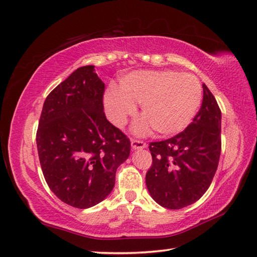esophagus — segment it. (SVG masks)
I'll return each instance as SVG.
<instances>
[{
	"label": "esophagus",
	"mask_w": 257,
	"mask_h": 257,
	"mask_svg": "<svg viewBox=\"0 0 257 257\" xmlns=\"http://www.w3.org/2000/svg\"><path fill=\"white\" fill-rule=\"evenodd\" d=\"M131 145H132L133 150H141V148H145L146 143L141 140H132L131 142Z\"/></svg>",
	"instance_id": "esophagus-1"
}]
</instances>
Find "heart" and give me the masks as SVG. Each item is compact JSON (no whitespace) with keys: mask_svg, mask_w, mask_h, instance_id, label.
Returning <instances> with one entry per match:
<instances>
[{"mask_svg":"<svg viewBox=\"0 0 257 257\" xmlns=\"http://www.w3.org/2000/svg\"><path fill=\"white\" fill-rule=\"evenodd\" d=\"M202 87L192 73L174 70H140L130 73L119 83V90L106 91L107 115L122 125L135 113L134 103L142 104L145 118L135 125V132L145 134L152 127L161 135H175L187 128L200 109Z\"/></svg>","mask_w":257,"mask_h":257,"instance_id":"1","label":"heart"}]
</instances>
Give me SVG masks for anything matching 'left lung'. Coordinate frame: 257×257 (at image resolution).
Listing matches in <instances>:
<instances>
[{
    "instance_id": "obj_1",
    "label": "left lung",
    "mask_w": 257,
    "mask_h": 257,
    "mask_svg": "<svg viewBox=\"0 0 257 257\" xmlns=\"http://www.w3.org/2000/svg\"><path fill=\"white\" fill-rule=\"evenodd\" d=\"M200 110L191 124L173 138L152 142L153 163L146 186L162 207L177 210L190 206L208 190L221 154V110L202 84Z\"/></svg>"
}]
</instances>
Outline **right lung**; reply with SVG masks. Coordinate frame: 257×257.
Wrapping results in <instances>:
<instances>
[{
    "label": "right lung",
    "mask_w": 257,
    "mask_h": 257,
    "mask_svg": "<svg viewBox=\"0 0 257 257\" xmlns=\"http://www.w3.org/2000/svg\"><path fill=\"white\" fill-rule=\"evenodd\" d=\"M104 89L94 66L78 68L47 95L38 123L45 180L62 202L79 209L110 195L131 152L127 136L105 117Z\"/></svg>",
    "instance_id": "obj_1"
}]
</instances>
